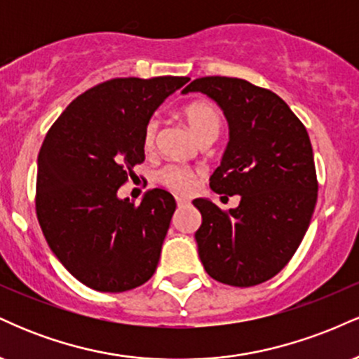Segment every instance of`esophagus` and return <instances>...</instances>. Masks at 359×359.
I'll return each mask as SVG.
<instances>
[{
  "label": "esophagus",
  "instance_id": "34e87169",
  "mask_svg": "<svg viewBox=\"0 0 359 359\" xmlns=\"http://www.w3.org/2000/svg\"><path fill=\"white\" fill-rule=\"evenodd\" d=\"M177 205H179V208H184V205H187L189 204V199H185V197H177Z\"/></svg>",
  "mask_w": 359,
  "mask_h": 359
}]
</instances>
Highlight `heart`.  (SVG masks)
I'll use <instances>...</instances> for the list:
<instances>
[{
	"instance_id": "1",
	"label": "heart",
	"mask_w": 359,
	"mask_h": 359,
	"mask_svg": "<svg viewBox=\"0 0 359 359\" xmlns=\"http://www.w3.org/2000/svg\"><path fill=\"white\" fill-rule=\"evenodd\" d=\"M182 116L187 123L191 131L199 142L205 138H216L221 130V114L212 102L196 101L187 104L182 109ZM156 133H158V121L151 118L143 130V147L145 150H151L155 145ZM156 180L163 187L179 194H187L192 191L194 184L197 180V172L192 168H185L180 165H165L156 172Z\"/></svg>"
}]
</instances>
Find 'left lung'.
Here are the masks:
<instances>
[{"label":"left lung","instance_id":"left-lung-1","mask_svg":"<svg viewBox=\"0 0 359 359\" xmlns=\"http://www.w3.org/2000/svg\"><path fill=\"white\" fill-rule=\"evenodd\" d=\"M182 93L208 94L224 111L229 142L209 185L241 197L229 211L194 201L201 262L221 283L266 282L294 257L314 214L319 184L306 126L282 97L238 77H201Z\"/></svg>","mask_w":359,"mask_h":359}]
</instances>
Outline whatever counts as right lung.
Here are the masks:
<instances>
[{
    "label": "right lung",
    "instance_id": "1",
    "mask_svg": "<svg viewBox=\"0 0 359 359\" xmlns=\"http://www.w3.org/2000/svg\"><path fill=\"white\" fill-rule=\"evenodd\" d=\"M189 77H118L77 96L39 154L35 209L45 240L69 273L100 292L137 288L155 273L175 212L163 189L142 203L118 189L145 160L143 130Z\"/></svg>",
    "mask_w": 359,
    "mask_h": 359
}]
</instances>
